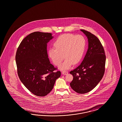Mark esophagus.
Masks as SVG:
<instances>
[{
  "mask_svg": "<svg viewBox=\"0 0 122 122\" xmlns=\"http://www.w3.org/2000/svg\"><path fill=\"white\" fill-rule=\"evenodd\" d=\"M62 73L64 75H67L68 74V72L67 71H62Z\"/></svg>",
  "mask_w": 122,
  "mask_h": 122,
  "instance_id": "1",
  "label": "esophagus"
}]
</instances>
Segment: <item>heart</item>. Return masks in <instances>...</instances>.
I'll use <instances>...</instances> for the list:
<instances>
[{"label": "heart", "instance_id": "obj_1", "mask_svg": "<svg viewBox=\"0 0 122 122\" xmlns=\"http://www.w3.org/2000/svg\"><path fill=\"white\" fill-rule=\"evenodd\" d=\"M86 41L81 35L66 34L59 36L54 43V47L50 48L48 51L49 58L52 63L58 66L65 60L59 68L68 70L73 64H78L85 52Z\"/></svg>", "mask_w": 122, "mask_h": 122}]
</instances>
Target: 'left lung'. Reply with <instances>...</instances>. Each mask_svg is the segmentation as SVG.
<instances>
[{"label": "left lung", "instance_id": "1", "mask_svg": "<svg viewBox=\"0 0 122 122\" xmlns=\"http://www.w3.org/2000/svg\"><path fill=\"white\" fill-rule=\"evenodd\" d=\"M80 30L87 37L88 48L81 64L70 72L74 77L70 86L77 93L85 94L93 90L102 79L105 72L106 55L97 36L84 30Z\"/></svg>", "mask_w": 122, "mask_h": 122}]
</instances>
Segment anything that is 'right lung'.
Instances as JSON below:
<instances>
[{
  "label": "right lung",
  "mask_w": 122,
  "mask_h": 122,
  "mask_svg": "<svg viewBox=\"0 0 122 122\" xmlns=\"http://www.w3.org/2000/svg\"><path fill=\"white\" fill-rule=\"evenodd\" d=\"M53 38L52 33L36 31L26 36L20 43L15 56L19 77L36 96L50 93L61 72L50 63L47 44Z\"/></svg>",
  "instance_id": "1"
}]
</instances>
